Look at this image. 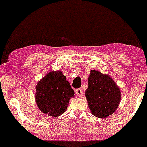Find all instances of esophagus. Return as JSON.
I'll list each match as a JSON object with an SVG mask.
<instances>
[{
    "mask_svg": "<svg viewBox=\"0 0 147 147\" xmlns=\"http://www.w3.org/2000/svg\"><path fill=\"white\" fill-rule=\"evenodd\" d=\"M76 94H77V96H79V97H82V95H83V91H82L81 89L76 90Z\"/></svg>",
    "mask_w": 147,
    "mask_h": 147,
    "instance_id": "esophagus-1",
    "label": "esophagus"
}]
</instances>
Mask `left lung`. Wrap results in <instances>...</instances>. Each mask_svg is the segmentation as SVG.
I'll return each instance as SVG.
<instances>
[{
	"label": "left lung",
	"mask_w": 147,
	"mask_h": 147,
	"mask_svg": "<svg viewBox=\"0 0 147 147\" xmlns=\"http://www.w3.org/2000/svg\"><path fill=\"white\" fill-rule=\"evenodd\" d=\"M88 107L94 116L104 118L115 112L121 100V92L108 74L91 70L85 92Z\"/></svg>",
	"instance_id": "8db88e82"
}]
</instances>
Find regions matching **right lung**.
<instances>
[{
    "label": "right lung",
    "mask_w": 147,
    "mask_h": 147,
    "mask_svg": "<svg viewBox=\"0 0 147 147\" xmlns=\"http://www.w3.org/2000/svg\"><path fill=\"white\" fill-rule=\"evenodd\" d=\"M35 102L40 111L52 118L61 116L67 110L74 91L61 71L48 72L37 82Z\"/></svg>",
    "instance_id": "add662e5"
}]
</instances>
